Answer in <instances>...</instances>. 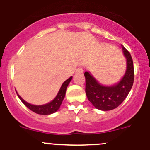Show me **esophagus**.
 Instances as JSON below:
<instances>
[{
    "label": "esophagus",
    "instance_id": "34e87169",
    "mask_svg": "<svg viewBox=\"0 0 150 150\" xmlns=\"http://www.w3.org/2000/svg\"><path fill=\"white\" fill-rule=\"evenodd\" d=\"M83 69L82 68V67H78L77 69H76V74H83Z\"/></svg>",
    "mask_w": 150,
    "mask_h": 150
}]
</instances>
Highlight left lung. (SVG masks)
Listing matches in <instances>:
<instances>
[{
    "label": "left lung",
    "instance_id": "1",
    "mask_svg": "<svg viewBox=\"0 0 150 150\" xmlns=\"http://www.w3.org/2000/svg\"><path fill=\"white\" fill-rule=\"evenodd\" d=\"M124 55L127 59V69L122 79L112 86L100 84L88 72H85L86 94L92 105L100 110H111L120 106L125 99L133 86L134 72L132 55L122 46Z\"/></svg>",
    "mask_w": 150,
    "mask_h": 150
}]
</instances>
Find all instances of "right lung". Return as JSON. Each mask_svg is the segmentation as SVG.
<instances>
[{
	"label": "right lung",
	"mask_w": 150,
	"mask_h": 150,
	"mask_svg": "<svg viewBox=\"0 0 150 150\" xmlns=\"http://www.w3.org/2000/svg\"><path fill=\"white\" fill-rule=\"evenodd\" d=\"M71 79H72V76H71L66 81L64 82L60 90H59V93H58L56 97L54 98V100H52L51 102H50L48 104H43V105H32V104H30L29 103H28V102H26L25 100H24L18 94L17 95H18V97L19 98V99L22 100V103L31 111L36 112V113H38V114L50 115L55 112L59 109V107H60L61 104H62V101H63L64 98V96H65L66 89H67V86L70 83V82L71 81Z\"/></svg>",
	"instance_id": "right-lung-1"
}]
</instances>
